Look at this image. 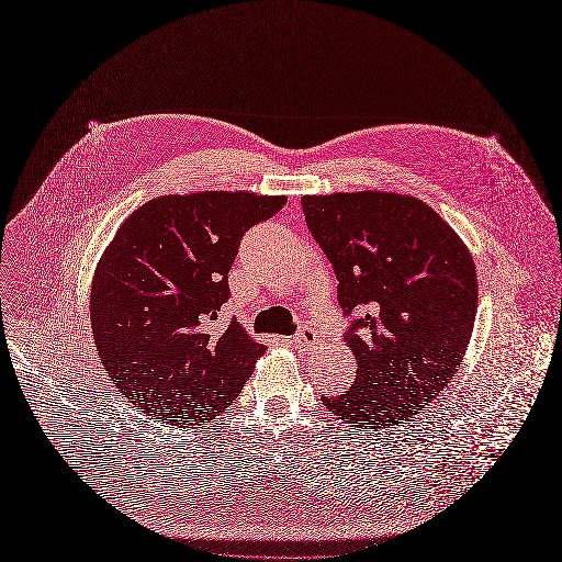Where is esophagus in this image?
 Wrapping results in <instances>:
<instances>
[{
    "label": "esophagus",
    "mask_w": 562,
    "mask_h": 562,
    "mask_svg": "<svg viewBox=\"0 0 562 562\" xmlns=\"http://www.w3.org/2000/svg\"><path fill=\"white\" fill-rule=\"evenodd\" d=\"M293 345H295L297 349H302V351H313V349L319 345V334H317L313 327L304 325V327L295 334Z\"/></svg>",
    "instance_id": "obj_1"
}]
</instances>
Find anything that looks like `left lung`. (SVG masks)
<instances>
[{
	"instance_id": "obj_1",
	"label": "left lung",
	"mask_w": 562,
	"mask_h": 562,
	"mask_svg": "<svg viewBox=\"0 0 562 562\" xmlns=\"http://www.w3.org/2000/svg\"><path fill=\"white\" fill-rule=\"evenodd\" d=\"M306 226L334 265L358 371L323 403L351 427L389 429L420 414L458 371L477 308L475 265L423 200L358 191L304 195Z\"/></svg>"
}]
</instances>
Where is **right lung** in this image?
Segmentation results:
<instances>
[{
	"label": "right lung",
	"instance_id": "1",
	"mask_svg": "<svg viewBox=\"0 0 562 562\" xmlns=\"http://www.w3.org/2000/svg\"><path fill=\"white\" fill-rule=\"evenodd\" d=\"M284 204L247 191L162 195L117 228L93 276L91 327L109 378L153 423L213 420L247 384L267 347L217 315L239 239Z\"/></svg>",
	"mask_w": 562,
	"mask_h": 562
}]
</instances>
